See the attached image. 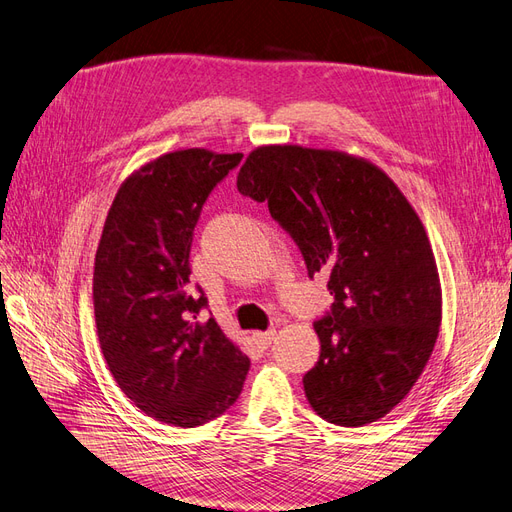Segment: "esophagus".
<instances>
[{"mask_svg":"<svg viewBox=\"0 0 512 512\" xmlns=\"http://www.w3.org/2000/svg\"><path fill=\"white\" fill-rule=\"evenodd\" d=\"M254 339L262 346V348H269L271 342L275 339V329H269L265 333H254Z\"/></svg>","mask_w":512,"mask_h":512,"instance_id":"1","label":"esophagus"}]
</instances>
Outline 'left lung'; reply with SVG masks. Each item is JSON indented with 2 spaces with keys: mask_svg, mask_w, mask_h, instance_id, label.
<instances>
[{
  "mask_svg": "<svg viewBox=\"0 0 512 512\" xmlns=\"http://www.w3.org/2000/svg\"><path fill=\"white\" fill-rule=\"evenodd\" d=\"M237 188L267 203L303 254L307 275H329L333 305L314 322L320 359L303 376L324 421L361 427L389 414L429 361L442 290L427 232L378 166L344 151L267 145Z\"/></svg>",
  "mask_w": 512,
  "mask_h": 512,
  "instance_id": "obj_1",
  "label": "left lung"
}]
</instances>
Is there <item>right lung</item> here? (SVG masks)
I'll list each match as a JSON object with an SVG mask.
<instances>
[{"label": "right lung", "mask_w": 512, "mask_h": 512, "mask_svg": "<svg viewBox=\"0 0 512 512\" xmlns=\"http://www.w3.org/2000/svg\"><path fill=\"white\" fill-rule=\"evenodd\" d=\"M243 153L181 149L132 173L106 215L94 267L100 348L119 389L156 421L205 425L243 391L250 359L200 320L190 247L200 211Z\"/></svg>", "instance_id": "add662e5"}]
</instances>
